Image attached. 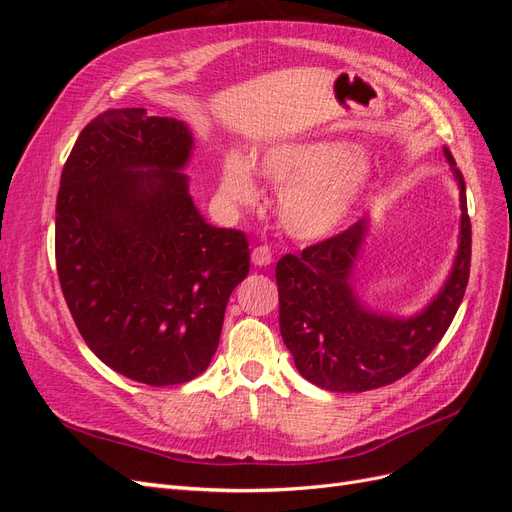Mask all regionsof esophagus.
<instances>
[{"label": "esophagus", "mask_w": 512, "mask_h": 512, "mask_svg": "<svg viewBox=\"0 0 512 512\" xmlns=\"http://www.w3.org/2000/svg\"><path fill=\"white\" fill-rule=\"evenodd\" d=\"M252 262L256 267H267L273 262V252L269 245H258L252 250Z\"/></svg>", "instance_id": "34e87169"}]
</instances>
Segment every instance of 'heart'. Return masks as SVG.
<instances>
[{
    "label": "heart",
    "instance_id": "obj_1",
    "mask_svg": "<svg viewBox=\"0 0 512 512\" xmlns=\"http://www.w3.org/2000/svg\"><path fill=\"white\" fill-rule=\"evenodd\" d=\"M356 151L344 143H292L262 153L260 173L284 185L280 213L292 235L318 239L329 235L350 213L359 196L363 173ZM222 188L241 205L256 200L250 166L239 156H228L222 170Z\"/></svg>",
    "mask_w": 512,
    "mask_h": 512
}]
</instances>
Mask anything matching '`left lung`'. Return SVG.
<instances>
[{"mask_svg": "<svg viewBox=\"0 0 512 512\" xmlns=\"http://www.w3.org/2000/svg\"><path fill=\"white\" fill-rule=\"evenodd\" d=\"M461 188V241L451 277L438 299L410 320L371 314L356 301L350 269L365 235L359 220L275 265L280 331L299 374L333 393H363L393 384L440 344L466 294L472 262V224L466 183L444 147Z\"/></svg>", "mask_w": 512, "mask_h": 512, "instance_id": "obj_1", "label": "left lung"}]
</instances>
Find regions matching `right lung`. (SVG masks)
<instances>
[{"label":"right lung","instance_id":"1","mask_svg":"<svg viewBox=\"0 0 512 512\" xmlns=\"http://www.w3.org/2000/svg\"><path fill=\"white\" fill-rule=\"evenodd\" d=\"M190 151L181 121L108 108L61 170L55 262L72 320L102 363L149 386L203 374L250 271L243 232L194 207L179 173Z\"/></svg>","mask_w":512,"mask_h":512}]
</instances>
